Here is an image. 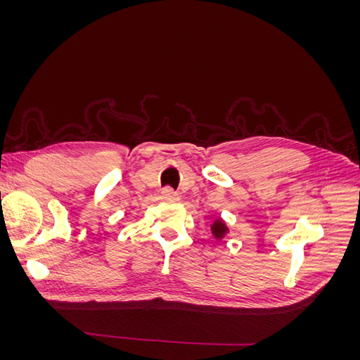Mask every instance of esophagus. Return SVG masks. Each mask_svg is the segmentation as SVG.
Returning <instances> with one entry per match:
<instances>
[{"mask_svg":"<svg viewBox=\"0 0 360 360\" xmlns=\"http://www.w3.org/2000/svg\"><path fill=\"white\" fill-rule=\"evenodd\" d=\"M160 193H162V198L165 200V201H171L172 202V201H177L179 200V193L174 191L172 188H169V186L163 188Z\"/></svg>","mask_w":360,"mask_h":360,"instance_id":"1","label":"esophagus"}]
</instances>
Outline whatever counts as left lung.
Segmentation results:
<instances>
[{"mask_svg":"<svg viewBox=\"0 0 360 360\" xmlns=\"http://www.w3.org/2000/svg\"><path fill=\"white\" fill-rule=\"evenodd\" d=\"M212 230H213L214 237H216V238H219V237H222V236L225 234V231H226V226H225V224H224L221 219H217V221L213 224Z\"/></svg>","mask_w":360,"mask_h":360,"instance_id":"8db88e82","label":"left lung"}]
</instances>
